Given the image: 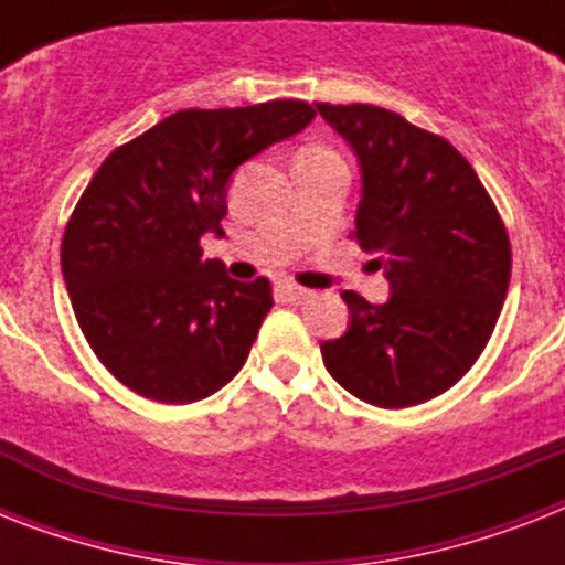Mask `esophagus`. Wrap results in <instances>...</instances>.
<instances>
[{
    "label": "esophagus",
    "mask_w": 565,
    "mask_h": 565,
    "mask_svg": "<svg viewBox=\"0 0 565 565\" xmlns=\"http://www.w3.org/2000/svg\"><path fill=\"white\" fill-rule=\"evenodd\" d=\"M281 296L292 305H299V301H308L313 296V290H305V287H296V284H281Z\"/></svg>",
    "instance_id": "esophagus-1"
}]
</instances>
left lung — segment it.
<instances>
[{"label": "left lung", "instance_id": "8db88e82", "mask_svg": "<svg viewBox=\"0 0 565 565\" xmlns=\"http://www.w3.org/2000/svg\"><path fill=\"white\" fill-rule=\"evenodd\" d=\"M361 163L354 237L384 269L390 299L345 290L349 331L322 343L337 384L375 407L446 393L499 322L510 239L472 163L443 137L375 105L317 102Z\"/></svg>", "mask_w": 565, "mask_h": 565}]
</instances>
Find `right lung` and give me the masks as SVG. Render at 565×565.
<instances>
[{
	"label": "right lung",
	"mask_w": 565,
	"mask_h": 565,
	"mask_svg": "<svg viewBox=\"0 0 565 565\" xmlns=\"http://www.w3.org/2000/svg\"><path fill=\"white\" fill-rule=\"evenodd\" d=\"M308 102L179 110L105 158L66 222L61 273L105 370L143 398L190 404L228 384L273 308L199 239L222 234L239 163L310 126Z\"/></svg>",
	"instance_id": "add662e5"
}]
</instances>
